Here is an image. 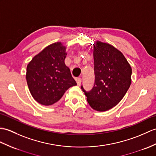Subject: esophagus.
<instances>
[{"label":"esophagus","mask_w":156,"mask_h":156,"mask_svg":"<svg viewBox=\"0 0 156 156\" xmlns=\"http://www.w3.org/2000/svg\"><path fill=\"white\" fill-rule=\"evenodd\" d=\"M81 82H82V78H76V82H77V84L78 85L80 84Z\"/></svg>","instance_id":"obj_1"}]
</instances>
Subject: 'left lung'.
<instances>
[{
	"mask_svg": "<svg viewBox=\"0 0 156 156\" xmlns=\"http://www.w3.org/2000/svg\"><path fill=\"white\" fill-rule=\"evenodd\" d=\"M95 82L86 91L90 106L98 112L107 111L120 102L128 90L132 80V68L119 50L108 43L96 42L93 49Z\"/></svg>",
	"mask_w": 156,
	"mask_h": 156,
	"instance_id": "1",
	"label": "left lung"
}]
</instances>
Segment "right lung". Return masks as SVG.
<instances>
[{"mask_svg": "<svg viewBox=\"0 0 156 156\" xmlns=\"http://www.w3.org/2000/svg\"><path fill=\"white\" fill-rule=\"evenodd\" d=\"M62 42L48 46L28 63L26 78L33 98L44 106L57 102L66 90L77 84L64 60L67 54Z\"/></svg>", "mask_w": 156, "mask_h": 156, "instance_id": "right-lung-1", "label": "right lung"}]
</instances>
